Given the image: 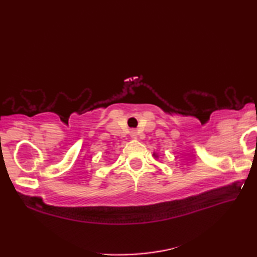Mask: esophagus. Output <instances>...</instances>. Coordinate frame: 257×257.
Instances as JSON below:
<instances>
[{
    "label": "esophagus",
    "mask_w": 257,
    "mask_h": 257,
    "mask_svg": "<svg viewBox=\"0 0 257 257\" xmlns=\"http://www.w3.org/2000/svg\"><path fill=\"white\" fill-rule=\"evenodd\" d=\"M130 136H132V137H133L134 139H136V138H137V136H138V133L136 132V130H133V132L130 133Z\"/></svg>",
    "instance_id": "1"
}]
</instances>
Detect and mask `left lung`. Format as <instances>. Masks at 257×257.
Returning <instances> with one entry per match:
<instances>
[{"label":"left lung","instance_id":"obj_1","mask_svg":"<svg viewBox=\"0 0 257 257\" xmlns=\"http://www.w3.org/2000/svg\"><path fill=\"white\" fill-rule=\"evenodd\" d=\"M154 157H155V158H158V154H154Z\"/></svg>","mask_w":257,"mask_h":257}]
</instances>
